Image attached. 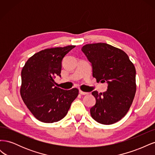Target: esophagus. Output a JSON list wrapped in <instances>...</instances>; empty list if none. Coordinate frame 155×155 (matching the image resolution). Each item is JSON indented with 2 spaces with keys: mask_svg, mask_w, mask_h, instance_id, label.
<instances>
[{
  "mask_svg": "<svg viewBox=\"0 0 155 155\" xmlns=\"http://www.w3.org/2000/svg\"><path fill=\"white\" fill-rule=\"evenodd\" d=\"M79 94H81V95H87V94H88V93L86 92H83L81 90H79Z\"/></svg>",
  "mask_w": 155,
  "mask_h": 155,
  "instance_id": "obj_1",
  "label": "esophagus"
}]
</instances>
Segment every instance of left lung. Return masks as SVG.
I'll return each instance as SVG.
<instances>
[{"instance_id":"1","label":"left lung","mask_w":155,"mask_h":155,"mask_svg":"<svg viewBox=\"0 0 155 155\" xmlns=\"http://www.w3.org/2000/svg\"><path fill=\"white\" fill-rule=\"evenodd\" d=\"M81 50L92 63V76L97 81L108 83L107 91L92 94L96 104L91 109L97 122L110 125L127 113L135 96L136 69L122 50L104 43L84 45Z\"/></svg>"}]
</instances>
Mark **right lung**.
<instances>
[{"mask_svg":"<svg viewBox=\"0 0 155 155\" xmlns=\"http://www.w3.org/2000/svg\"><path fill=\"white\" fill-rule=\"evenodd\" d=\"M76 46L50 48L30 58L21 71V96L37 120L54 123L67 115L79 90L66 91L55 87L54 78L61 76L62 60Z\"/></svg>","mask_w":155,"mask_h":155,"instance_id":"1","label":"right lung"}]
</instances>
